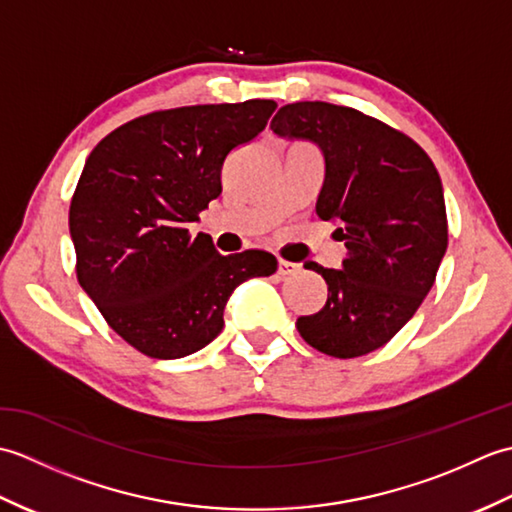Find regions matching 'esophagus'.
Returning <instances> with one entry per match:
<instances>
[{"instance_id": "obj_1", "label": "esophagus", "mask_w": 512, "mask_h": 512, "mask_svg": "<svg viewBox=\"0 0 512 512\" xmlns=\"http://www.w3.org/2000/svg\"><path fill=\"white\" fill-rule=\"evenodd\" d=\"M277 273H279L281 277H292V275L301 273V266H299V264H292V262H286V259H279Z\"/></svg>"}]
</instances>
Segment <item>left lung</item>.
Instances as JSON below:
<instances>
[{"label": "left lung", "instance_id": "left-lung-1", "mask_svg": "<svg viewBox=\"0 0 512 512\" xmlns=\"http://www.w3.org/2000/svg\"><path fill=\"white\" fill-rule=\"evenodd\" d=\"M270 129L321 147L317 215L339 224L347 248L343 270L306 264L328 284V301L297 319L301 339L334 358L374 352L420 308L447 250L438 169L416 140L354 107L290 103Z\"/></svg>", "mask_w": 512, "mask_h": 512}]
</instances>
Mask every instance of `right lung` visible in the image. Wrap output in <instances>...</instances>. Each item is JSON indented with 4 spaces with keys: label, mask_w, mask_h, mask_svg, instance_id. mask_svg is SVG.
<instances>
[{
    "label": "right lung",
    "mask_w": 512,
    "mask_h": 512,
    "mask_svg": "<svg viewBox=\"0 0 512 512\" xmlns=\"http://www.w3.org/2000/svg\"><path fill=\"white\" fill-rule=\"evenodd\" d=\"M277 103L187 105L138 116L85 160L70 202L76 279L107 325L149 358H182L224 328L233 290L277 270L275 255H220L189 222L222 193V165Z\"/></svg>",
    "instance_id": "obj_1"
}]
</instances>
